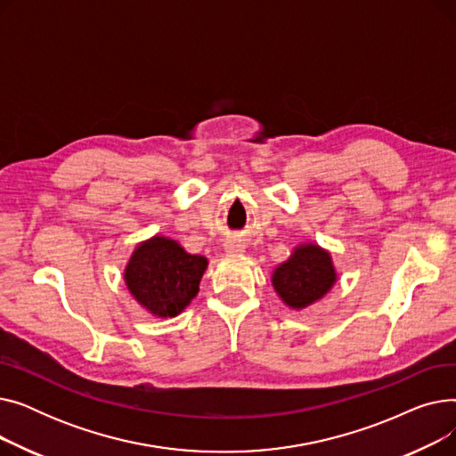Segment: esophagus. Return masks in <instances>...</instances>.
Returning a JSON list of instances; mask_svg holds the SVG:
<instances>
[{
  "mask_svg": "<svg viewBox=\"0 0 456 456\" xmlns=\"http://www.w3.org/2000/svg\"><path fill=\"white\" fill-rule=\"evenodd\" d=\"M224 248H225V253H229V255H240L246 249V246L238 240H227L224 244Z\"/></svg>",
  "mask_w": 456,
  "mask_h": 456,
  "instance_id": "esophagus-1",
  "label": "esophagus"
}]
</instances>
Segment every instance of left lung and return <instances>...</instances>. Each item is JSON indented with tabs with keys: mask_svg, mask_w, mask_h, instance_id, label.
Wrapping results in <instances>:
<instances>
[{
	"mask_svg": "<svg viewBox=\"0 0 456 456\" xmlns=\"http://www.w3.org/2000/svg\"><path fill=\"white\" fill-rule=\"evenodd\" d=\"M338 281L332 255L316 242L297 244L290 256L272 272L279 299L292 310H303L323 299Z\"/></svg>",
	"mask_w": 456,
	"mask_h": 456,
	"instance_id": "8db88e82",
	"label": "left lung"
}]
</instances>
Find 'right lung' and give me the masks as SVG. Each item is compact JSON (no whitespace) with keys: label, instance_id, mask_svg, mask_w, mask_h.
Wrapping results in <instances>:
<instances>
[{"label":"right lung","instance_id":"right-lung-1","mask_svg":"<svg viewBox=\"0 0 456 456\" xmlns=\"http://www.w3.org/2000/svg\"><path fill=\"white\" fill-rule=\"evenodd\" d=\"M208 260L190 255L170 236L153 234L134 246L124 268V282L148 314L175 318L200 292Z\"/></svg>","mask_w":456,"mask_h":456}]
</instances>
